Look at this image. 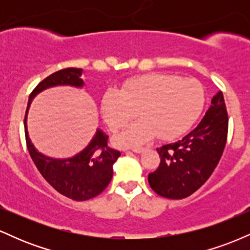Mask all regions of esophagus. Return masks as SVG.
I'll return each instance as SVG.
<instances>
[{
	"mask_svg": "<svg viewBox=\"0 0 250 250\" xmlns=\"http://www.w3.org/2000/svg\"><path fill=\"white\" fill-rule=\"evenodd\" d=\"M131 150H133L134 153L140 154V153H142L143 150H145V148H133V149H131Z\"/></svg>",
	"mask_w": 250,
	"mask_h": 250,
	"instance_id": "obj_1",
	"label": "esophagus"
}]
</instances>
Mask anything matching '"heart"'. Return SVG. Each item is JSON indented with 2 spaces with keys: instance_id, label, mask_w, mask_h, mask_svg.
I'll list each match as a JSON object with an SVG mask.
<instances>
[{
  "instance_id": "obj_1",
  "label": "heart",
  "mask_w": 250,
  "mask_h": 250,
  "mask_svg": "<svg viewBox=\"0 0 250 250\" xmlns=\"http://www.w3.org/2000/svg\"><path fill=\"white\" fill-rule=\"evenodd\" d=\"M206 91L195 79L154 73L135 77L122 90L109 88L102 96L101 111L108 127L116 131L135 116L114 139L120 147H139L157 136L171 140L187 131L205 107Z\"/></svg>"
}]
</instances>
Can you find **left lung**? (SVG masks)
I'll list each match as a JSON object with an SVG mask.
<instances>
[{
  "label": "left lung",
  "instance_id": "obj_1",
  "mask_svg": "<svg viewBox=\"0 0 250 250\" xmlns=\"http://www.w3.org/2000/svg\"><path fill=\"white\" fill-rule=\"evenodd\" d=\"M228 135V113L222 91L196 128L182 140L157 148L159 168L148 175L151 189L160 196L181 200L205 185L216 168Z\"/></svg>",
  "mask_w": 250,
  "mask_h": 250
}]
</instances>
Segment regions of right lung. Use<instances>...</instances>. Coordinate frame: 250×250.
Wrapping results in <instances>:
<instances>
[{"label":"right lung","mask_w":250,"mask_h":250,"mask_svg":"<svg viewBox=\"0 0 250 250\" xmlns=\"http://www.w3.org/2000/svg\"><path fill=\"white\" fill-rule=\"evenodd\" d=\"M82 69L65 68L45 77L31 91L24 116V133L31 160L44 180L60 194L74 201H87L107 188L113 177V165L121 156L108 146V135L97 129L95 136L81 153L70 159H51L39 153L31 143L27 129L28 109L36 94L55 85L83 87Z\"/></svg>","instance_id":"add662e5"}]
</instances>
